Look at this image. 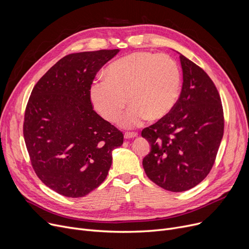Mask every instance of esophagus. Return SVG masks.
Listing matches in <instances>:
<instances>
[{
	"mask_svg": "<svg viewBox=\"0 0 249 249\" xmlns=\"http://www.w3.org/2000/svg\"><path fill=\"white\" fill-rule=\"evenodd\" d=\"M138 135L137 132H131V131H127L124 133V137L126 139H129V138H133V137H136Z\"/></svg>",
	"mask_w": 249,
	"mask_h": 249,
	"instance_id": "esophagus-1",
	"label": "esophagus"
}]
</instances>
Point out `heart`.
I'll return each mask as SVG.
<instances>
[{
    "mask_svg": "<svg viewBox=\"0 0 249 249\" xmlns=\"http://www.w3.org/2000/svg\"><path fill=\"white\" fill-rule=\"evenodd\" d=\"M106 77H97L89 95L95 109L109 122L119 120L126 105H132L121 125L133 128L148 118L160 120L178 103L182 75L178 62L168 54L137 51L111 62Z\"/></svg>",
    "mask_w": 249,
    "mask_h": 249,
    "instance_id": "1",
    "label": "heart"
}]
</instances>
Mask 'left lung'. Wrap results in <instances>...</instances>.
<instances>
[{
  "mask_svg": "<svg viewBox=\"0 0 249 249\" xmlns=\"http://www.w3.org/2000/svg\"><path fill=\"white\" fill-rule=\"evenodd\" d=\"M182 88L172 112L142 130L150 152L142 164L154 184L171 192L197 186L212 169L224 133L219 91L199 65L179 55Z\"/></svg>",
  "mask_w": 249,
  "mask_h": 249,
  "instance_id": "obj_1",
  "label": "left lung"
}]
</instances>
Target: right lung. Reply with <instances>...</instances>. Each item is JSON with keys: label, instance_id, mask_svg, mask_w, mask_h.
<instances>
[{"label": "right lung", "instance_id": "right-lung-1", "mask_svg": "<svg viewBox=\"0 0 249 249\" xmlns=\"http://www.w3.org/2000/svg\"><path fill=\"white\" fill-rule=\"evenodd\" d=\"M119 49L62 57L34 86L23 134L31 165L45 186L70 198L98 188L124 135L93 109L89 90L103 65Z\"/></svg>", "mask_w": 249, "mask_h": 249}]
</instances>
